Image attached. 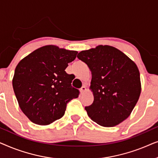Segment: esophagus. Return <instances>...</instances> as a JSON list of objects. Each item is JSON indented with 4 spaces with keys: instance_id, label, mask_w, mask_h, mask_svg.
Here are the masks:
<instances>
[{
    "instance_id": "obj_1",
    "label": "esophagus",
    "mask_w": 158,
    "mask_h": 158,
    "mask_svg": "<svg viewBox=\"0 0 158 158\" xmlns=\"http://www.w3.org/2000/svg\"><path fill=\"white\" fill-rule=\"evenodd\" d=\"M80 91H81V94H83L84 92L86 91V87L85 85H83L81 87V89H80Z\"/></svg>"
}]
</instances>
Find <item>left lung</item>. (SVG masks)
<instances>
[{"label":"left lung","instance_id":"1","mask_svg":"<svg viewBox=\"0 0 158 158\" xmlns=\"http://www.w3.org/2000/svg\"><path fill=\"white\" fill-rule=\"evenodd\" d=\"M79 60L92 75L90 89L94 102L85 109L89 117L103 127H114L129 117L141 94L139 69L119 49L109 45L81 51Z\"/></svg>","mask_w":158,"mask_h":158}]
</instances>
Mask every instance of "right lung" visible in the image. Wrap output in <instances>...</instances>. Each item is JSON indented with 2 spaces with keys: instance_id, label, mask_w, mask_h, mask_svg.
Instances as JSON below:
<instances>
[{
  "instance_id": "right-lung-1",
  "label": "right lung",
  "mask_w": 158,
  "mask_h": 158,
  "mask_svg": "<svg viewBox=\"0 0 158 158\" xmlns=\"http://www.w3.org/2000/svg\"><path fill=\"white\" fill-rule=\"evenodd\" d=\"M77 51L46 45L19 62L12 80L19 107L34 124L48 125L64 115L70 100L78 97L72 75L65 72Z\"/></svg>"
}]
</instances>
